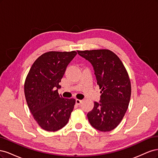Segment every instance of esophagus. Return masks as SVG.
<instances>
[{
  "mask_svg": "<svg viewBox=\"0 0 158 158\" xmlns=\"http://www.w3.org/2000/svg\"><path fill=\"white\" fill-rule=\"evenodd\" d=\"M82 102V100H80V99H76V105H80L81 103Z\"/></svg>",
  "mask_w": 158,
  "mask_h": 158,
  "instance_id": "obj_1",
  "label": "esophagus"
}]
</instances>
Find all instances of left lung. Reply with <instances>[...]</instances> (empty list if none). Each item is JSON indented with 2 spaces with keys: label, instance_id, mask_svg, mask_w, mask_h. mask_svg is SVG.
<instances>
[{
  "label": "left lung",
  "instance_id": "8db88e82",
  "mask_svg": "<svg viewBox=\"0 0 158 158\" xmlns=\"http://www.w3.org/2000/svg\"><path fill=\"white\" fill-rule=\"evenodd\" d=\"M92 64L97 84L102 89L100 103L87 117L94 128L102 132L115 128L125 116L131 95V84L127 71L118 56L108 49L78 51Z\"/></svg>",
  "mask_w": 158,
  "mask_h": 158
}]
</instances>
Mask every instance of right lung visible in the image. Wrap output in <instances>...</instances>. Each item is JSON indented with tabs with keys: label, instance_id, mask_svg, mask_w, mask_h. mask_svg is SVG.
Masks as SVG:
<instances>
[{
	"label": "right lung",
	"instance_id": "add662e5",
	"mask_svg": "<svg viewBox=\"0 0 158 158\" xmlns=\"http://www.w3.org/2000/svg\"><path fill=\"white\" fill-rule=\"evenodd\" d=\"M76 54L75 51L45 52L35 60L26 76L24 94L27 106L45 131L60 130L69 121L76 100L63 98L58 89L66 67Z\"/></svg>",
	"mask_w": 158,
	"mask_h": 158
}]
</instances>
